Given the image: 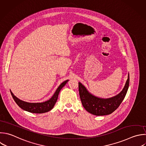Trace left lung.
Segmentation results:
<instances>
[{
    "label": "left lung",
    "instance_id": "obj_1",
    "mask_svg": "<svg viewBox=\"0 0 146 146\" xmlns=\"http://www.w3.org/2000/svg\"><path fill=\"white\" fill-rule=\"evenodd\" d=\"M129 77L123 90L117 95L108 99H101L90 94L81 83H79V92L83 107L87 111L96 116L111 114L115 111L123 100L129 86Z\"/></svg>",
    "mask_w": 146,
    "mask_h": 146
}]
</instances>
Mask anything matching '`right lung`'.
Instances as JSON below:
<instances>
[{
    "label": "right lung",
    "instance_id": "1",
    "mask_svg": "<svg viewBox=\"0 0 146 146\" xmlns=\"http://www.w3.org/2000/svg\"><path fill=\"white\" fill-rule=\"evenodd\" d=\"M68 81V80H67L63 82L57 88L56 91H55V94L52 96V98L48 100L43 103H28L26 102H24L20 100L18 98H17L11 91L10 92L14 100H15L16 103L18 105V106L21 107L22 109L32 113H42L47 112L53 108V107H54L57 101L58 95L59 94L60 91L66 85V84L67 83Z\"/></svg>",
    "mask_w": 146,
    "mask_h": 146
}]
</instances>
